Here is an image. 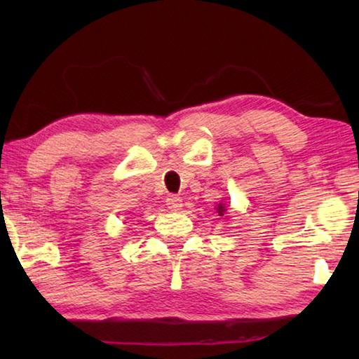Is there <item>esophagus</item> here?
Instances as JSON below:
<instances>
[{"instance_id": "esophagus-1", "label": "esophagus", "mask_w": 359, "mask_h": 359, "mask_svg": "<svg viewBox=\"0 0 359 359\" xmlns=\"http://www.w3.org/2000/svg\"><path fill=\"white\" fill-rule=\"evenodd\" d=\"M166 207L170 208V210H179L180 207H182V199L179 196H175V194H170L166 197Z\"/></svg>"}]
</instances>
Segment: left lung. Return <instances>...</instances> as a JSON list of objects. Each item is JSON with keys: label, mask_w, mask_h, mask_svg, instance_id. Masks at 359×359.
<instances>
[{"label": "left lung", "mask_w": 359, "mask_h": 359, "mask_svg": "<svg viewBox=\"0 0 359 359\" xmlns=\"http://www.w3.org/2000/svg\"><path fill=\"white\" fill-rule=\"evenodd\" d=\"M225 205L224 203H219L217 205V212H219V216H224V212H225Z\"/></svg>", "instance_id": "obj_1"}]
</instances>
